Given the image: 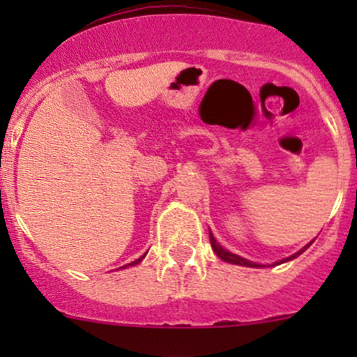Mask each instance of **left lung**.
I'll return each mask as SVG.
<instances>
[{
    "instance_id": "1",
    "label": "left lung",
    "mask_w": 357,
    "mask_h": 357,
    "mask_svg": "<svg viewBox=\"0 0 357 357\" xmlns=\"http://www.w3.org/2000/svg\"><path fill=\"white\" fill-rule=\"evenodd\" d=\"M208 238H211L212 250L215 252V255H218V257L221 259V261L229 262V264H236V266H247V268H264V264H259V262H252V261H248V259L240 257V255H236V254H233V252H229V250H226V248H222L221 245H219L218 240L214 238V235H212L211 231H208ZM311 243H312V242H309L307 245H305L304 248H301V250H298V252H295L294 255H290V257L282 259V261L275 262V264H283V262H289V261H291V259L298 257V255H301L302 252L305 250V248H309V245H311Z\"/></svg>"
}]
</instances>
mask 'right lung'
I'll return each instance as SVG.
<instances>
[{
  "label": "right lung",
  "mask_w": 357,
  "mask_h": 357,
  "mask_svg": "<svg viewBox=\"0 0 357 357\" xmlns=\"http://www.w3.org/2000/svg\"><path fill=\"white\" fill-rule=\"evenodd\" d=\"M145 255H146V254H143V255H142V257H139V259H136V261H132V262H129V264L122 266V268H121V269H126V268H129V266H136V264H139V262H142V261H143V259H145Z\"/></svg>",
  "instance_id": "1"
}]
</instances>
